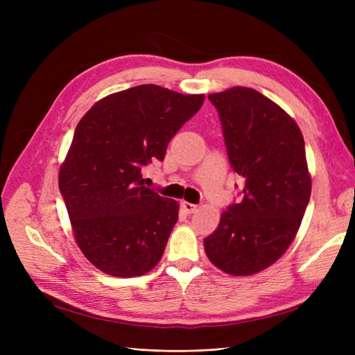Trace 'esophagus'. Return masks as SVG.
I'll use <instances>...</instances> for the list:
<instances>
[{
    "mask_svg": "<svg viewBox=\"0 0 355 355\" xmlns=\"http://www.w3.org/2000/svg\"><path fill=\"white\" fill-rule=\"evenodd\" d=\"M182 209H184V211L187 214H191V213H194L197 210V204H192V202H188V201H182Z\"/></svg>",
    "mask_w": 355,
    "mask_h": 355,
    "instance_id": "34e87169",
    "label": "esophagus"
}]
</instances>
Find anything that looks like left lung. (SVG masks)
<instances>
[{"mask_svg": "<svg viewBox=\"0 0 355 355\" xmlns=\"http://www.w3.org/2000/svg\"><path fill=\"white\" fill-rule=\"evenodd\" d=\"M209 101L244 187L243 200L204 239V250L223 272L253 275L280 259L302 222L311 196L304 136L292 116L254 89L232 87Z\"/></svg>", "mask_w": 355, "mask_h": 355, "instance_id": "left-lung-1", "label": "left lung"}]
</instances>
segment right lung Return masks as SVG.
<instances>
[{"label": "right lung", "mask_w": 355, "mask_h": 355, "mask_svg": "<svg viewBox=\"0 0 355 355\" xmlns=\"http://www.w3.org/2000/svg\"><path fill=\"white\" fill-rule=\"evenodd\" d=\"M204 94L142 84L96 102L81 118L59 171L73 239L98 270L149 272L164 253L179 204L144 187L142 168L163 161Z\"/></svg>", "instance_id": "right-lung-1"}]
</instances>
